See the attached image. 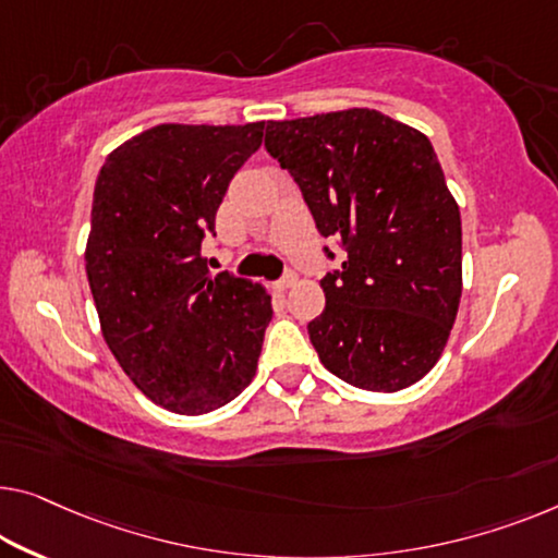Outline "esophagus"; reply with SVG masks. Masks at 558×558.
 Returning a JSON list of instances; mask_svg holds the SVG:
<instances>
[{
  "instance_id": "1",
  "label": "esophagus",
  "mask_w": 558,
  "mask_h": 558,
  "mask_svg": "<svg viewBox=\"0 0 558 558\" xmlns=\"http://www.w3.org/2000/svg\"><path fill=\"white\" fill-rule=\"evenodd\" d=\"M298 282V276L295 272H286V276H282L280 280H278V290H288V288H293Z\"/></svg>"
}]
</instances>
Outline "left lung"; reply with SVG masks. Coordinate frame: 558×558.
Wrapping results in <instances>:
<instances>
[{
    "label": "left lung",
    "mask_w": 558,
    "mask_h": 558,
    "mask_svg": "<svg viewBox=\"0 0 558 558\" xmlns=\"http://www.w3.org/2000/svg\"><path fill=\"white\" fill-rule=\"evenodd\" d=\"M265 147L345 251L320 280L326 311L307 323L320 363L376 393L413 386L444 353L463 282L461 213L430 140L353 107L270 122Z\"/></svg>",
    "instance_id": "1"
}]
</instances>
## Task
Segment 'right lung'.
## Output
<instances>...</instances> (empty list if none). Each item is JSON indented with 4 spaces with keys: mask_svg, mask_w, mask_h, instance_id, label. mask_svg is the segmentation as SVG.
Segmentation results:
<instances>
[{
    "mask_svg": "<svg viewBox=\"0 0 558 558\" xmlns=\"http://www.w3.org/2000/svg\"><path fill=\"white\" fill-rule=\"evenodd\" d=\"M263 130L157 124L112 149L97 174L85 268L99 328L132 384L172 413L220 409L255 376L268 290L213 276L199 247Z\"/></svg>",
    "mask_w": 558,
    "mask_h": 558,
    "instance_id": "obj_1",
    "label": "right lung"
}]
</instances>
